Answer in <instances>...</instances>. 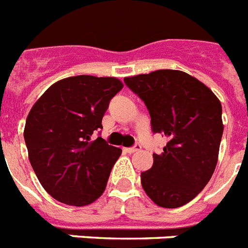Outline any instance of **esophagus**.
I'll return each mask as SVG.
<instances>
[{
  "instance_id": "1",
  "label": "esophagus",
  "mask_w": 248,
  "mask_h": 248,
  "mask_svg": "<svg viewBox=\"0 0 248 248\" xmlns=\"http://www.w3.org/2000/svg\"><path fill=\"white\" fill-rule=\"evenodd\" d=\"M140 149H141V146H140V145H139V144H136V145H135V146H132V148H127V149H126V152L130 153V154H131V153L139 152Z\"/></svg>"
}]
</instances>
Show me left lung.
Returning a JSON list of instances; mask_svg holds the SVG:
<instances>
[{
	"label": "left lung",
	"instance_id": "obj_1",
	"mask_svg": "<svg viewBox=\"0 0 248 248\" xmlns=\"http://www.w3.org/2000/svg\"><path fill=\"white\" fill-rule=\"evenodd\" d=\"M144 100L154 132L168 142L141 173L144 191L158 206L180 208L200 194L218 163L223 135L222 104L196 78L178 70H158L124 78Z\"/></svg>",
	"mask_w": 248,
	"mask_h": 248
}]
</instances>
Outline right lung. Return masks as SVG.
Instances as JSON below:
<instances>
[{
  "mask_svg": "<svg viewBox=\"0 0 248 248\" xmlns=\"http://www.w3.org/2000/svg\"><path fill=\"white\" fill-rule=\"evenodd\" d=\"M124 84L116 78L78 75L49 86L35 102L24 128L30 164L43 188L71 206H85L106 190L120 148L93 132Z\"/></svg>",
  "mask_w": 248,
  "mask_h": 248,
  "instance_id": "obj_1",
  "label": "right lung"
}]
</instances>
